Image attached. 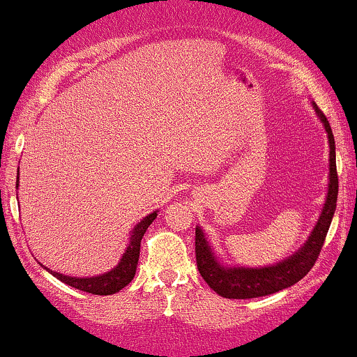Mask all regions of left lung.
<instances>
[{
  "label": "left lung",
  "mask_w": 357,
  "mask_h": 357,
  "mask_svg": "<svg viewBox=\"0 0 357 357\" xmlns=\"http://www.w3.org/2000/svg\"><path fill=\"white\" fill-rule=\"evenodd\" d=\"M317 118L323 123L329 141V183L328 195L319 220L307 236L306 243L298 251L276 264L261 266V268H244V266H227L218 259L211 244L199 226H196V263L199 274L208 282L214 293L227 299H251L278 293L296 284L306 276L314 266L321 248H323L326 234L336 211L337 201V173H336V144L331 131L329 121L323 111L317 108L314 101L311 102Z\"/></svg>",
  "instance_id": "left-lung-1"
}]
</instances>
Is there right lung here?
I'll use <instances>...</instances> for the list:
<instances>
[{"mask_svg":"<svg viewBox=\"0 0 357 357\" xmlns=\"http://www.w3.org/2000/svg\"><path fill=\"white\" fill-rule=\"evenodd\" d=\"M18 184H20V169H18V178H16V190H18ZM158 213L160 211H154L148 216L143 218L137 225L131 229V236H130V243H128L126 251L123 252L121 259L119 263L114 266L113 269L109 271L98 274V276H91V278H76V276H66L63 273H56L51 271L50 268L43 266L40 263V266L43 269H46L50 274H53L56 279L64 282V284L76 287V289L84 291V293H91V294H98V296H109L118 293L121 291L123 287H126L130 282L132 281L136 274V268H137V261H139V248H141V239L148 229L149 225L156 220Z\"/></svg>","mask_w":357,"mask_h":357,"instance_id":"add662e5","label":"right lung"}]
</instances>
